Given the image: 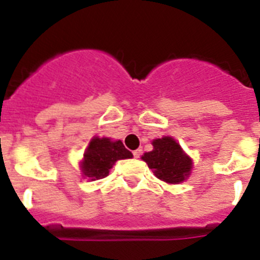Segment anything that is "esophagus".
<instances>
[{
	"label": "esophagus",
	"instance_id": "esophagus-1",
	"mask_svg": "<svg viewBox=\"0 0 260 260\" xmlns=\"http://www.w3.org/2000/svg\"><path fill=\"white\" fill-rule=\"evenodd\" d=\"M133 153H134L135 158H139V157H141V155H142V150H135Z\"/></svg>",
	"mask_w": 260,
	"mask_h": 260
}]
</instances>
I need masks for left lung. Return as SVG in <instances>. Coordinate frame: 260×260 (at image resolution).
<instances>
[{
  "instance_id": "1",
  "label": "left lung",
  "mask_w": 260,
  "mask_h": 260,
  "mask_svg": "<svg viewBox=\"0 0 260 260\" xmlns=\"http://www.w3.org/2000/svg\"><path fill=\"white\" fill-rule=\"evenodd\" d=\"M153 150L144 152L142 160L152 169L158 180L171 185H178L190 177L192 169V158L180 143L172 137L153 139Z\"/></svg>"
}]
</instances>
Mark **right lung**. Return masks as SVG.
<instances>
[{
    "label": "right lung",
    "instance_id": "1",
    "mask_svg": "<svg viewBox=\"0 0 260 260\" xmlns=\"http://www.w3.org/2000/svg\"><path fill=\"white\" fill-rule=\"evenodd\" d=\"M133 153L126 150L121 141H113L107 137H93L89 141L83 158L80 160V171L84 178L96 181L109 174L116 161L132 158Z\"/></svg>",
    "mask_w": 260,
    "mask_h": 260
}]
</instances>
